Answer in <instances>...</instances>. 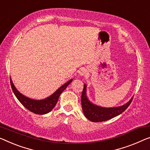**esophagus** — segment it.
Returning a JSON list of instances; mask_svg holds the SVG:
<instances>
[{"instance_id": "1", "label": "esophagus", "mask_w": 150, "mask_h": 150, "mask_svg": "<svg viewBox=\"0 0 150 150\" xmlns=\"http://www.w3.org/2000/svg\"><path fill=\"white\" fill-rule=\"evenodd\" d=\"M87 73H88V71H87L86 69L85 68H82L79 70V75L80 76H83V75H86Z\"/></svg>"}]
</instances>
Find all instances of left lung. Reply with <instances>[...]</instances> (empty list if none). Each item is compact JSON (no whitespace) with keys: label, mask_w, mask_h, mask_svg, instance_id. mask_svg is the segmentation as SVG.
<instances>
[{"label":"left lung","mask_w":150,"mask_h":150,"mask_svg":"<svg viewBox=\"0 0 150 150\" xmlns=\"http://www.w3.org/2000/svg\"><path fill=\"white\" fill-rule=\"evenodd\" d=\"M86 84H84L83 89L81 94V106L85 117L92 122H102L111 119L119 115L128 108L132 102L133 98L126 104L120 106L105 108V107L98 106L90 102L87 96Z\"/></svg>","instance_id":"1"}]
</instances>
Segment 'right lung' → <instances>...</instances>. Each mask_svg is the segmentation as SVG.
I'll list each match as a JSON object with an SVG mask.
<instances>
[{
  "label": "right lung",
  "mask_w": 150,
  "mask_h": 150,
  "mask_svg": "<svg viewBox=\"0 0 150 150\" xmlns=\"http://www.w3.org/2000/svg\"><path fill=\"white\" fill-rule=\"evenodd\" d=\"M10 80L11 86L13 93L23 106H25L28 110L33 113L37 114V115H45V114L50 112L54 108V107L56 106L60 95L66 89L67 87L71 83V82L73 81V79H70L66 83L62 85L50 96L43 100H33L26 97L25 96L20 93L16 89L12 80H11V78Z\"/></svg>",
  "instance_id": "right-lung-1"
}]
</instances>
